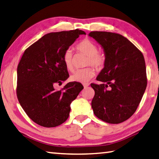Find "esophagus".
<instances>
[{
    "label": "esophagus",
    "mask_w": 159,
    "mask_h": 159,
    "mask_svg": "<svg viewBox=\"0 0 159 159\" xmlns=\"http://www.w3.org/2000/svg\"><path fill=\"white\" fill-rule=\"evenodd\" d=\"M89 86V84L88 83H85V84H83V87H84V88H88V87Z\"/></svg>",
    "instance_id": "obj_1"
}]
</instances>
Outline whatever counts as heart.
I'll use <instances>...</instances> for the list:
<instances>
[{"label": "heart", "instance_id": "obj_1", "mask_svg": "<svg viewBox=\"0 0 159 159\" xmlns=\"http://www.w3.org/2000/svg\"><path fill=\"white\" fill-rule=\"evenodd\" d=\"M77 50L83 53L88 57L87 61V65H91L96 69L100 70L103 67L105 62V54L102 52H98V48L95 43L89 39H84L76 45ZM63 62L67 69L73 71L74 70V55L71 49H67L64 52ZM94 76V71L92 68L79 70L75 71L71 76V80L72 81L78 83H85Z\"/></svg>", "mask_w": 159, "mask_h": 159}]
</instances>
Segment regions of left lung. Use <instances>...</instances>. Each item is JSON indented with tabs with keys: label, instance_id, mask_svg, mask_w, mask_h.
Returning a JSON list of instances; mask_svg holds the SVG:
<instances>
[{
	"label": "left lung",
	"instance_id": "8db88e82",
	"mask_svg": "<svg viewBox=\"0 0 159 159\" xmlns=\"http://www.w3.org/2000/svg\"><path fill=\"white\" fill-rule=\"evenodd\" d=\"M88 36L101 46L105 57L104 67L96 77L102 83L91 84L95 92L94 114L106 123H122L135 112L147 87L143 55L120 34L92 32Z\"/></svg>",
	"mask_w": 159,
	"mask_h": 159
}]
</instances>
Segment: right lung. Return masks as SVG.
I'll use <instances>...</instances> for the list:
<instances>
[{
    "label": "right lung",
    "instance_id": "right-lung-1",
    "mask_svg": "<svg viewBox=\"0 0 159 159\" xmlns=\"http://www.w3.org/2000/svg\"><path fill=\"white\" fill-rule=\"evenodd\" d=\"M82 30L45 34L29 47L17 67V97L34 123L45 127L61 125L70 116V105L83 89L78 82L68 83L60 91L54 89L69 77L63 62L69 49Z\"/></svg>",
    "mask_w": 159,
    "mask_h": 159
}]
</instances>
